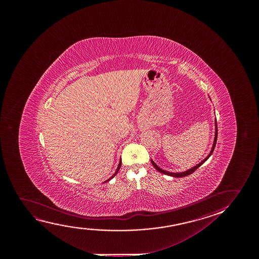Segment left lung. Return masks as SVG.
Returning a JSON list of instances; mask_svg holds the SVG:
<instances>
[{
    "instance_id": "obj_1",
    "label": "left lung",
    "mask_w": 259,
    "mask_h": 259,
    "mask_svg": "<svg viewBox=\"0 0 259 259\" xmlns=\"http://www.w3.org/2000/svg\"><path fill=\"white\" fill-rule=\"evenodd\" d=\"M215 128H216V132H215V138H214V142H213L212 149H211V150H210V152H209V155H208V156H207L206 158H204V159L202 160V162H201V163H198L197 165H195V167H193V168H191V169H189V170H186V171H183V172H179V174H178V172H169V171H166V170H162V169H160L159 167L156 165V163H155V162H154V161H153V160L151 159V163H152L153 166L155 167L156 170H158L159 172H162V174H166V175H169V176H172V177H186V176H188V175H190V174H193V172H194V171H195V170H196V169H198L199 167L201 166L202 163L205 162L206 160L209 158V156H211V154H212L213 150H214V149H215V146H216L217 142V137H218V128H217V121H215Z\"/></svg>"
}]
</instances>
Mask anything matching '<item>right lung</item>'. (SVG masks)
<instances>
[{
    "label": "right lung",
    "instance_id": "obj_1",
    "mask_svg": "<svg viewBox=\"0 0 259 259\" xmlns=\"http://www.w3.org/2000/svg\"><path fill=\"white\" fill-rule=\"evenodd\" d=\"M120 166H121V160H120V162H119V163H118V166H117V170H116V172H115V174H114L113 175H112V176H111V177H110V179H109V180H107V181H104V182H108V181H110V180H111V179H112V178L115 177V176H116V174H117V172H118V170H119V169H120Z\"/></svg>",
    "mask_w": 259,
    "mask_h": 259
}]
</instances>
